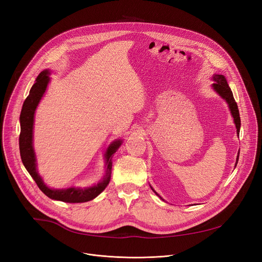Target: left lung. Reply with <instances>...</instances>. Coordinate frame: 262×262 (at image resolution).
<instances>
[{"label": "left lung", "mask_w": 262, "mask_h": 262, "mask_svg": "<svg viewBox=\"0 0 262 262\" xmlns=\"http://www.w3.org/2000/svg\"><path fill=\"white\" fill-rule=\"evenodd\" d=\"M212 81L213 83L211 84L212 89L216 92V94H219L220 96L227 102L228 106H229V110L231 112V116L233 117V121L235 123V126H236V132H237V135H239V130H241V117H239V111H238V106H237V103L235 102V99L233 97V93L227 82V79L224 75L222 74H214L212 76ZM238 159H239V151L238 154H237V158H236V163H235V167L237 165V162H238ZM152 191L162 200L164 201L156 191L155 189L150 186Z\"/></svg>", "instance_id": "8db88e82"}]
</instances>
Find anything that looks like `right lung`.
<instances>
[{"mask_svg": "<svg viewBox=\"0 0 262 262\" xmlns=\"http://www.w3.org/2000/svg\"><path fill=\"white\" fill-rule=\"evenodd\" d=\"M51 72L49 69H46L39 73L35 79V83L32 85L28 97L23 104L19 123H20V134H19V154L21 162L25 168L32 177V179L37 184L41 191L51 200L60 201L64 203H84L94 200L106 188L111 181L112 174V158L113 155L121 146L123 140L117 139L113 141L108 145L105 154V171L102 179L97 183L89 187H69L62 189H55L47 186L39 176L37 170L36 156L33 147V127H34V115L38 103L40 102L43 94L46 93L47 86L50 82Z\"/></svg>", "mask_w": 262, "mask_h": 262, "instance_id": "right-lung-1", "label": "right lung"}]
</instances>
